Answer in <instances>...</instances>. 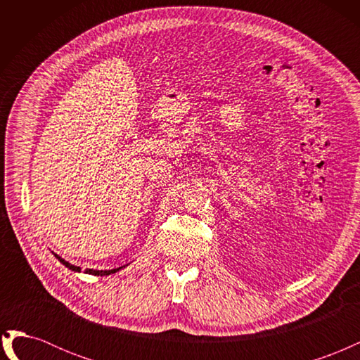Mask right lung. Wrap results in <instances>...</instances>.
Wrapping results in <instances>:
<instances>
[{
    "label": "right lung",
    "instance_id": "right-lung-1",
    "mask_svg": "<svg viewBox=\"0 0 360 360\" xmlns=\"http://www.w3.org/2000/svg\"><path fill=\"white\" fill-rule=\"evenodd\" d=\"M58 259H60V263H63L64 266L66 267H69L70 270H75V271H81V267H78V266H73V264H70V263H68V261H64L61 257H58V255H56ZM122 267H118V269H112V270H93V269H85V274H90V275H97V276H105V275H111V274H115V271H118Z\"/></svg>",
    "mask_w": 360,
    "mask_h": 360
}]
</instances>
